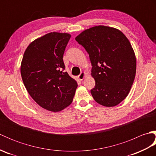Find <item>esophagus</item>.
<instances>
[{"mask_svg": "<svg viewBox=\"0 0 156 156\" xmlns=\"http://www.w3.org/2000/svg\"><path fill=\"white\" fill-rule=\"evenodd\" d=\"M87 76V73L86 72H82L81 74L78 76V79L80 80H82L83 79Z\"/></svg>", "mask_w": 156, "mask_h": 156, "instance_id": "obj_1", "label": "esophagus"}]
</instances>
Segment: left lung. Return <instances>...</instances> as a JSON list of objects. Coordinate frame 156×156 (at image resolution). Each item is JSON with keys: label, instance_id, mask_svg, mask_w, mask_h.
Listing matches in <instances>:
<instances>
[{"label": "left lung", "instance_id": "left-lung-1", "mask_svg": "<svg viewBox=\"0 0 156 156\" xmlns=\"http://www.w3.org/2000/svg\"><path fill=\"white\" fill-rule=\"evenodd\" d=\"M75 39L89 54L94 101L108 107L119 105L127 97L136 74V58L129 39L119 29L104 25L86 29Z\"/></svg>", "mask_w": 156, "mask_h": 156}]
</instances>
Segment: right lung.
Returning a JSON list of instances; mask_svg holds the SVG:
<instances>
[{
  "label": "right lung",
  "mask_w": 156,
  "mask_h": 156,
  "mask_svg": "<svg viewBox=\"0 0 156 156\" xmlns=\"http://www.w3.org/2000/svg\"><path fill=\"white\" fill-rule=\"evenodd\" d=\"M71 37L51 32L35 39L25 49L21 74L31 98L46 110L62 111L72 103L78 84L65 69L63 55Z\"/></svg>",
  "instance_id": "right-lung-1"
}]
</instances>
